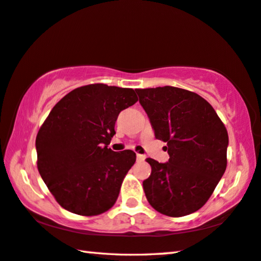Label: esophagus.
I'll list each match as a JSON object with an SVG mask.
<instances>
[{
	"label": "esophagus",
	"mask_w": 261,
	"mask_h": 261,
	"mask_svg": "<svg viewBox=\"0 0 261 261\" xmlns=\"http://www.w3.org/2000/svg\"><path fill=\"white\" fill-rule=\"evenodd\" d=\"M137 161H138V162H144L145 156L144 155H140V154H137Z\"/></svg>",
	"instance_id": "34e87169"
}]
</instances>
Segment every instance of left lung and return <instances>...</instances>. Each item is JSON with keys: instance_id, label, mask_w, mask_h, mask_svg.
<instances>
[{"instance_id": "8db88e82", "label": "left lung", "mask_w": 261, "mask_h": 261, "mask_svg": "<svg viewBox=\"0 0 261 261\" xmlns=\"http://www.w3.org/2000/svg\"><path fill=\"white\" fill-rule=\"evenodd\" d=\"M155 138L167 143L170 159H147L151 173L143 186L156 211L182 217L205 204L227 167L228 134L213 107L188 90L136 89Z\"/></svg>"}]
</instances>
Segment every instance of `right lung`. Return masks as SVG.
I'll return each instance as SVG.
<instances>
[{
    "mask_svg": "<svg viewBox=\"0 0 261 261\" xmlns=\"http://www.w3.org/2000/svg\"><path fill=\"white\" fill-rule=\"evenodd\" d=\"M137 100L134 89L97 83L73 90L52 108L36 136L37 169L64 209L97 216L114 205L136 153L108 145L118 114Z\"/></svg>",
    "mask_w": 261,
    "mask_h": 261,
    "instance_id": "1",
    "label": "right lung"
}]
</instances>
